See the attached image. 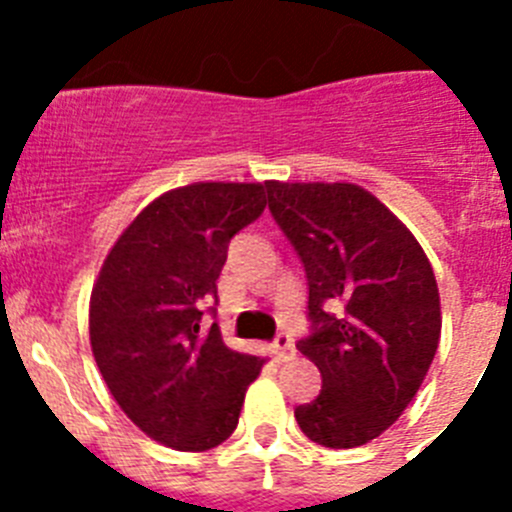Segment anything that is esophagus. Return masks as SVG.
I'll use <instances>...</instances> for the list:
<instances>
[{
  "mask_svg": "<svg viewBox=\"0 0 512 512\" xmlns=\"http://www.w3.org/2000/svg\"><path fill=\"white\" fill-rule=\"evenodd\" d=\"M274 354H277L279 361H289L295 356V341H292L289 333H279V336L274 338Z\"/></svg>",
  "mask_w": 512,
  "mask_h": 512,
  "instance_id": "obj_1",
  "label": "esophagus"
}]
</instances>
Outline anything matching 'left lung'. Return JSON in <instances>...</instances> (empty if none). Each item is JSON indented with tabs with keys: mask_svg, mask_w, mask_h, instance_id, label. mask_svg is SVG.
<instances>
[{
	"mask_svg": "<svg viewBox=\"0 0 512 512\" xmlns=\"http://www.w3.org/2000/svg\"><path fill=\"white\" fill-rule=\"evenodd\" d=\"M266 194L305 266L310 333L297 351L323 377L295 418L320 446H364L400 418L436 356L441 302L431 261L356 184L266 182Z\"/></svg>",
	"mask_w": 512,
	"mask_h": 512,
	"instance_id": "left-lung-1",
	"label": "left lung"
}]
</instances>
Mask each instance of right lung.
Returning a JSON list of instances; mask_svg holds the SVG:
<instances>
[{
	"label": "right lung",
	"instance_id": "right-lung-1",
	"mask_svg": "<svg viewBox=\"0 0 512 512\" xmlns=\"http://www.w3.org/2000/svg\"><path fill=\"white\" fill-rule=\"evenodd\" d=\"M264 207V184L171 189L117 238L92 289L89 336L104 382L140 431L176 451L220 446L264 364L201 320L217 315L230 238Z\"/></svg>",
	"mask_w": 512,
	"mask_h": 512
}]
</instances>
